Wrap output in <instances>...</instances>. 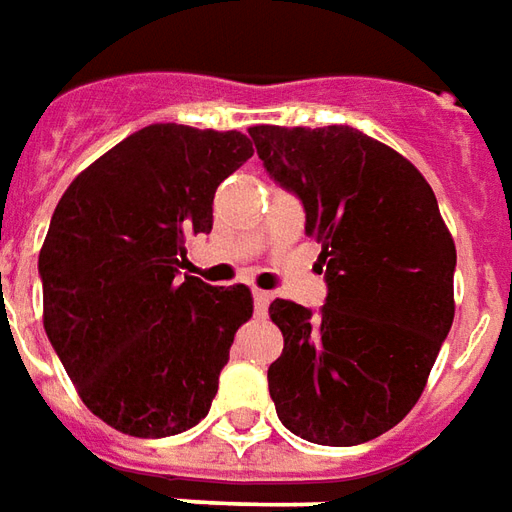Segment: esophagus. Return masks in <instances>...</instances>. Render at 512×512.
<instances>
[{"label": "esophagus", "instance_id": "1", "mask_svg": "<svg viewBox=\"0 0 512 512\" xmlns=\"http://www.w3.org/2000/svg\"><path fill=\"white\" fill-rule=\"evenodd\" d=\"M268 304H271V293L268 290H255V310L257 315H263L268 310Z\"/></svg>", "mask_w": 512, "mask_h": 512}]
</instances>
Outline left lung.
Returning <instances> with one entry per match:
<instances>
[{
	"label": "left lung",
	"mask_w": 512,
	"mask_h": 512,
	"mask_svg": "<svg viewBox=\"0 0 512 512\" xmlns=\"http://www.w3.org/2000/svg\"><path fill=\"white\" fill-rule=\"evenodd\" d=\"M268 175L304 202L329 296L321 315L277 299L285 348L268 367L282 425L354 447L395 428L428 384L455 318V241L406 156L348 126H252Z\"/></svg>",
	"instance_id": "1"
}]
</instances>
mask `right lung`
<instances>
[{
    "mask_svg": "<svg viewBox=\"0 0 512 512\" xmlns=\"http://www.w3.org/2000/svg\"><path fill=\"white\" fill-rule=\"evenodd\" d=\"M241 131L153 123L82 169L40 246L43 329L82 403L126 436L161 439L211 408L246 285L180 277L213 194L252 158Z\"/></svg>",
    "mask_w": 512,
    "mask_h": 512,
    "instance_id": "1",
    "label": "right lung"
}]
</instances>
